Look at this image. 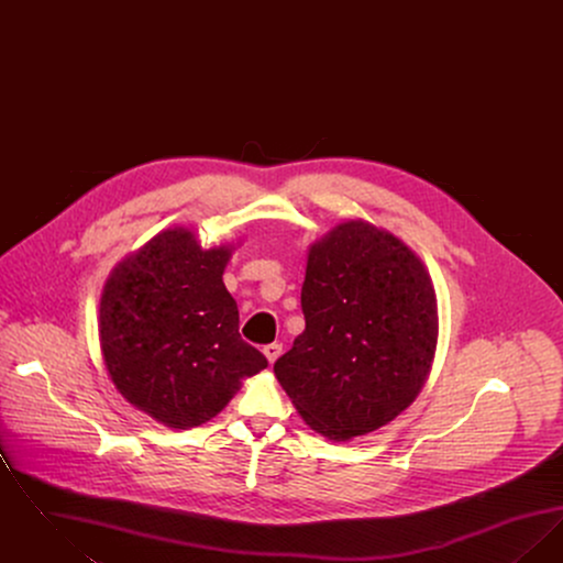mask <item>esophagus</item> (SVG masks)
<instances>
[{"instance_id":"34e87169","label":"esophagus","mask_w":563,"mask_h":563,"mask_svg":"<svg viewBox=\"0 0 563 563\" xmlns=\"http://www.w3.org/2000/svg\"><path fill=\"white\" fill-rule=\"evenodd\" d=\"M280 352H283V344H278V342H274V344H268V346H264V354H266V358H268L269 365L280 356Z\"/></svg>"}]
</instances>
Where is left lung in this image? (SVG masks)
Wrapping results in <instances>:
<instances>
[{"label": "left lung", "mask_w": 563, "mask_h": 563, "mask_svg": "<svg viewBox=\"0 0 563 563\" xmlns=\"http://www.w3.org/2000/svg\"><path fill=\"white\" fill-rule=\"evenodd\" d=\"M306 329L274 363L303 422L350 441L393 422L432 367L439 314L422 260L395 234L349 219L308 251Z\"/></svg>", "instance_id": "obj_1"}]
</instances>
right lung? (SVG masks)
Wrapping results in <instances>:
<instances>
[{"instance_id":"1","label":"right lung","mask_w":563,"mask_h":563,"mask_svg":"<svg viewBox=\"0 0 563 563\" xmlns=\"http://www.w3.org/2000/svg\"><path fill=\"white\" fill-rule=\"evenodd\" d=\"M234 244L202 249L188 228H168L111 269L99 306V340L115 390L168 429H196L268 367L239 333L223 285Z\"/></svg>"}]
</instances>
